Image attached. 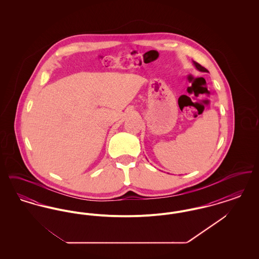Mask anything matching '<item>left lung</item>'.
Wrapping results in <instances>:
<instances>
[{"label": "left lung", "mask_w": 259, "mask_h": 259, "mask_svg": "<svg viewBox=\"0 0 259 259\" xmlns=\"http://www.w3.org/2000/svg\"><path fill=\"white\" fill-rule=\"evenodd\" d=\"M194 65H195V67L197 68L199 71H201V72H208V70H207L206 68L202 67L200 64H198V63H196V62H194Z\"/></svg>", "instance_id": "obj_1"}]
</instances>
